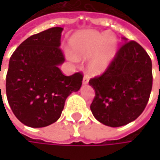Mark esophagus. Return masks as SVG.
I'll list each match as a JSON object with an SVG mask.
<instances>
[{
  "instance_id": "obj_1",
  "label": "esophagus",
  "mask_w": 160,
  "mask_h": 160,
  "mask_svg": "<svg viewBox=\"0 0 160 160\" xmlns=\"http://www.w3.org/2000/svg\"><path fill=\"white\" fill-rule=\"evenodd\" d=\"M89 79H90V77H89L88 75H84V77H83V80H82V83H83V84H88V82H89Z\"/></svg>"
}]
</instances>
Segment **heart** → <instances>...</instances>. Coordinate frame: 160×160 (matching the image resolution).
<instances>
[{"instance_id":"obj_1","label":"heart","mask_w":160,"mask_h":160,"mask_svg":"<svg viewBox=\"0 0 160 160\" xmlns=\"http://www.w3.org/2000/svg\"><path fill=\"white\" fill-rule=\"evenodd\" d=\"M69 43L74 58L84 60L91 57L88 67L93 74H101L108 68L118 49V40L114 35L95 30L75 34Z\"/></svg>"}]
</instances>
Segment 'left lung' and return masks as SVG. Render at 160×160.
Masks as SVG:
<instances>
[{
  "label": "left lung",
  "instance_id": "left-lung-1",
  "mask_svg": "<svg viewBox=\"0 0 160 160\" xmlns=\"http://www.w3.org/2000/svg\"><path fill=\"white\" fill-rule=\"evenodd\" d=\"M118 51L108 68L89 84L95 91L91 105L93 117L109 127L135 120L145 108L152 90V62L136 42H128Z\"/></svg>",
  "mask_w": 160,
  "mask_h": 160
}]
</instances>
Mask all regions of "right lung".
Listing matches in <instances>:
<instances>
[{"instance_id":"right-lung-1","label":"right lung","mask_w":160,"mask_h":160,"mask_svg":"<svg viewBox=\"0 0 160 160\" xmlns=\"http://www.w3.org/2000/svg\"><path fill=\"white\" fill-rule=\"evenodd\" d=\"M63 28L32 35L14 52L6 75V95L16 118L31 128L46 127L61 116L68 96L78 92L82 74L65 76L60 47ZM1 91V86H0Z\"/></svg>"}]
</instances>
